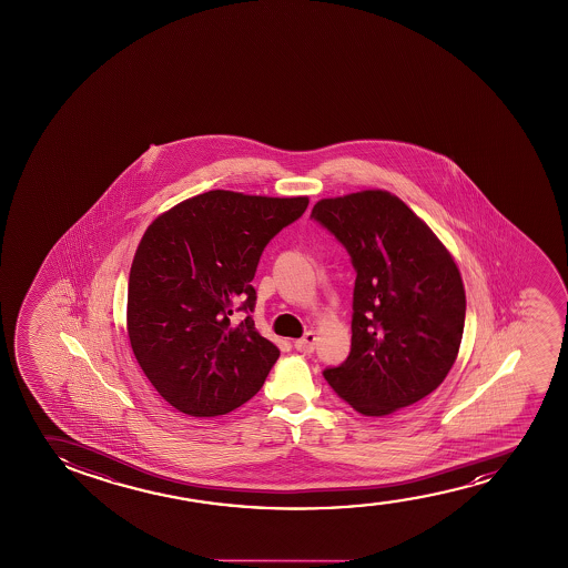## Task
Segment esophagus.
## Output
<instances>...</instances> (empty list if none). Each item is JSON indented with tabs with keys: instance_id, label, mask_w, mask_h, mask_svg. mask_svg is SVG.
<instances>
[{
	"instance_id": "34e87169",
	"label": "esophagus",
	"mask_w": 568,
	"mask_h": 568,
	"mask_svg": "<svg viewBox=\"0 0 568 568\" xmlns=\"http://www.w3.org/2000/svg\"><path fill=\"white\" fill-rule=\"evenodd\" d=\"M316 332H308V334H304V337L301 339H296L295 349L301 351V353H312L314 351V345H316Z\"/></svg>"
}]
</instances>
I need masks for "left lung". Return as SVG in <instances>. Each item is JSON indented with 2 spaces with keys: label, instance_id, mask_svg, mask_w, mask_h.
<instances>
[{
  "label": "left lung",
  "instance_id": "left-lung-1",
  "mask_svg": "<svg viewBox=\"0 0 568 568\" xmlns=\"http://www.w3.org/2000/svg\"><path fill=\"white\" fill-rule=\"evenodd\" d=\"M311 217L347 248L357 270L351 353L324 371L366 417H386L435 392L458 358L466 288L450 250L386 190L320 200Z\"/></svg>",
  "mask_w": 568,
  "mask_h": 568
}]
</instances>
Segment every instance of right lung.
Here are the masks:
<instances>
[{
	"instance_id": "obj_1",
	"label": "right lung",
	"mask_w": 568,
	"mask_h": 568,
	"mask_svg": "<svg viewBox=\"0 0 568 568\" xmlns=\"http://www.w3.org/2000/svg\"><path fill=\"white\" fill-rule=\"evenodd\" d=\"M306 195L211 190L161 213L141 236L128 283L133 355L164 402L190 417L233 412L264 386L277 345L252 311L250 285L265 244L303 215Z\"/></svg>"
}]
</instances>
